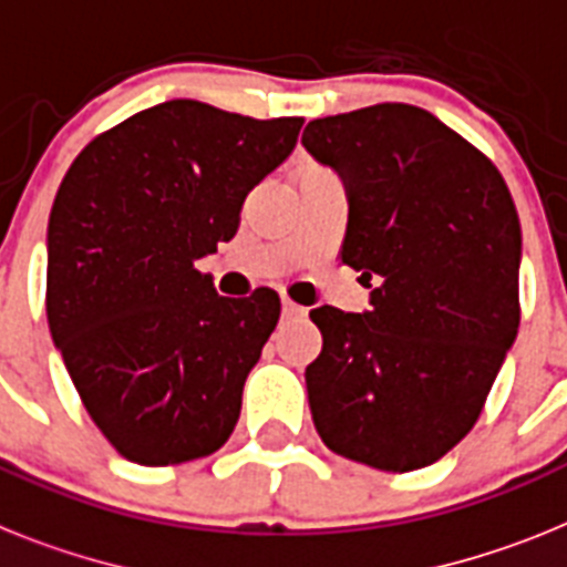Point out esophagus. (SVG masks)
<instances>
[{"instance_id": "34e87169", "label": "esophagus", "mask_w": 567, "mask_h": 567, "mask_svg": "<svg viewBox=\"0 0 567 567\" xmlns=\"http://www.w3.org/2000/svg\"><path fill=\"white\" fill-rule=\"evenodd\" d=\"M306 313V308L297 306V302H291V299H282V317L285 320H291V317H302Z\"/></svg>"}]
</instances>
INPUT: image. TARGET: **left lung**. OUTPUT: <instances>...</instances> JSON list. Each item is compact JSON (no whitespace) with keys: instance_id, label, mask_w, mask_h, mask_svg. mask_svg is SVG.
Here are the masks:
<instances>
[{"instance_id":"1","label":"left lung","mask_w":567,"mask_h":567,"mask_svg":"<svg viewBox=\"0 0 567 567\" xmlns=\"http://www.w3.org/2000/svg\"><path fill=\"white\" fill-rule=\"evenodd\" d=\"M302 144L349 187L342 265L372 308H313L306 369L331 453L409 473L482 415L518 331L522 227L496 164L426 109L378 103L311 121Z\"/></svg>"}]
</instances>
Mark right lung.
<instances>
[{
  "label": "right lung",
  "instance_id": "right-lung-1",
  "mask_svg": "<svg viewBox=\"0 0 567 567\" xmlns=\"http://www.w3.org/2000/svg\"><path fill=\"white\" fill-rule=\"evenodd\" d=\"M302 117L166 100L85 144L49 218L45 311L85 412L123 458L166 467L225 446L279 297H218L195 259L239 230L247 193Z\"/></svg>",
  "mask_w": 567,
  "mask_h": 567
}]
</instances>
